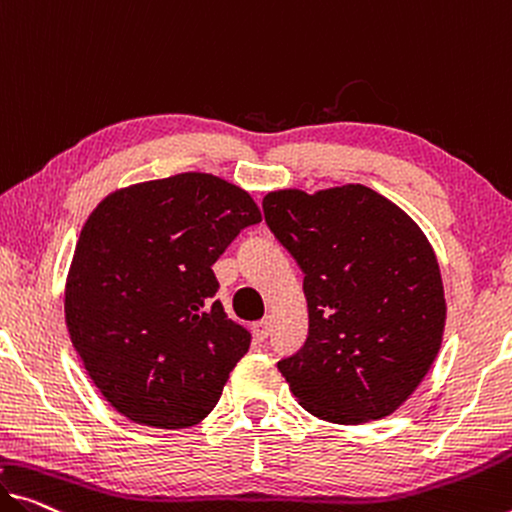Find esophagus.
Listing matches in <instances>:
<instances>
[{"mask_svg":"<svg viewBox=\"0 0 512 512\" xmlns=\"http://www.w3.org/2000/svg\"><path fill=\"white\" fill-rule=\"evenodd\" d=\"M270 327H272V320L270 318H263V320L256 322V325H254V338H256L258 343L265 341V338L270 336Z\"/></svg>","mask_w":512,"mask_h":512,"instance_id":"1","label":"esophagus"}]
</instances>
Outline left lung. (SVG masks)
I'll return each mask as SVG.
<instances>
[{
	"label": "left lung",
	"instance_id": "8db88e82",
	"mask_svg": "<svg viewBox=\"0 0 512 512\" xmlns=\"http://www.w3.org/2000/svg\"><path fill=\"white\" fill-rule=\"evenodd\" d=\"M263 212L304 272L309 336L277 364L293 396L343 426L396 412L442 345L444 286L428 238L364 185L270 192Z\"/></svg>",
	"mask_w": 512,
	"mask_h": 512
}]
</instances>
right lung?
I'll list each match as a JSON object with an SVG mask.
<instances>
[{
    "label": "right lung",
    "instance_id": "add662e5",
    "mask_svg": "<svg viewBox=\"0 0 512 512\" xmlns=\"http://www.w3.org/2000/svg\"><path fill=\"white\" fill-rule=\"evenodd\" d=\"M261 210L238 185L178 174L105 196L66 281L86 373L125 419L164 430L206 419L251 334L215 300L212 265Z\"/></svg>",
    "mask_w": 512,
    "mask_h": 512
}]
</instances>
